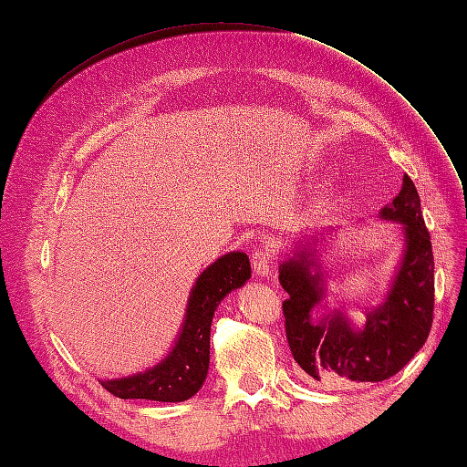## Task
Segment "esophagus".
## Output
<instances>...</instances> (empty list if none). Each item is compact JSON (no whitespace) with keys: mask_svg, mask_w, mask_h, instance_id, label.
Instances as JSON below:
<instances>
[{"mask_svg":"<svg viewBox=\"0 0 467 467\" xmlns=\"http://www.w3.org/2000/svg\"><path fill=\"white\" fill-rule=\"evenodd\" d=\"M273 259H275V253L268 249V247L257 249L255 253H253V257H251L253 273L259 275V276H268V273H271Z\"/></svg>","mask_w":467,"mask_h":467,"instance_id":"obj_1","label":"esophagus"}]
</instances>
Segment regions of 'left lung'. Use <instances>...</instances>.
Returning a JSON list of instances; mask_svg holds the SVG:
<instances>
[{"label": "left lung", "instance_id": "left-lung-1", "mask_svg": "<svg viewBox=\"0 0 467 467\" xmlns=\"http://www.w3.org/2000/svg\"><path fill=\"white\" fill-rule=\"evenodd\" d=\"M381 216L405 223L407 251L388 300L368 314L362 331L352 329L338 312L314 321L312 309L323 290L319 273L307 268L314 265L306 257L309 253L280 265V285L290 296L282 302V314L292 357L306 374L325 384L384 381L417 355L431 333L434 257L419 192L407 175L401 192Z\"/></svg>", "mask_w": 467, "mask_h": 467}]
</instances>
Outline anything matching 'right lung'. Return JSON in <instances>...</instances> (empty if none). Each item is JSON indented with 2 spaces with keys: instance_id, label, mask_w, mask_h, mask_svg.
Wrapping results in <instances>:
<instances>
[{
  "instance_id": "right-lung-1",
  "label": "right lung",
  "mask_w": 467,
  "mask_h": 467,
  "mask_svg": "<svg viewBox=\"0 0 467 467\" xmlns=\"http://www.w3.org/2000/svg\"><path fill=\"white\" fill-rule=\"evenodd\" d=\"M251 276L245 253H228L196 280L191 292L187 317L179 341L161 364L144 374L101 381L103 388L120 400L185 401L201 389L210 362V325L218 304L228 292Z\"/></svg>"
}]
</instances>
